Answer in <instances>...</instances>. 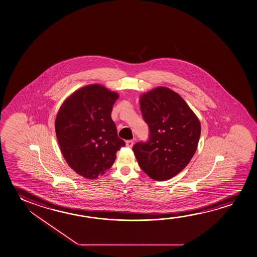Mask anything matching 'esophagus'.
<instances>
[{
	"label": "esophagus",
	"instance_id": "esophagus-1",
	"mask_svg": "<svg viewBox=\"0 0 257 257\" xmlns=\"http://www.w3.org/2000/svg\"><path fill=\"white\" fill-rule=\"evenodd\" d=\"M133 145H134V141H133V140H126V147H130V148H131V147H133Z\"/></svg>",
	"mask_w": 257,
	"mask_h": 257
}]
</instances>
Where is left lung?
<instances>
[{"instance_id":"obj_1","label":"left lung","mask_w":257,"mask_h":257,"mask_svg":"<svg viewBox=\"0 0 257 257\" xmlns=\"http://www.w3.org/2000/svg\"><path fill=\"white\" fill-rule=\"evenodd\" d=\"M140 109L149 127V139L133 147L139 166L151 179H171L196 153L199 119L183 98L163 86L142 94Z\"/></svg>"}]
</instances>
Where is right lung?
<instances>
[{"label": "right lung", "mask_w": 257, "mask_h": 257, "mask_svg": "<svg viewBox=\"0 0 257 257\" xmlns=\"http://www.w3.org/2000/svg\"><path fill=\"white\" fill-rule=\"evenodd\" d=\"M118 97L104 86L90 85L74 92L58 111L55 131L62 155L86 179L104 174L125 147L110 116Z\"/></svg>", "instance_id": "1"}]
</instances>
